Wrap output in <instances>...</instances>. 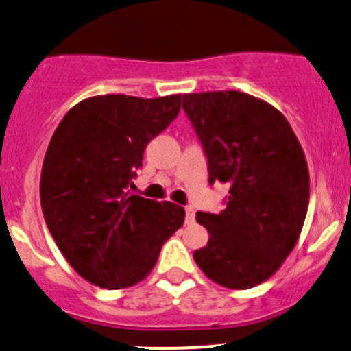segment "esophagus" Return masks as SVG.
<instances>
[{
  "label": "esophagus",
  "instance_id": "1",
  "mask_svg": "<svg viewBox=\"0 0 351 351\" xmlns=\"http://www.w3.org/2000/svg\"><path fill=\"white\" fill-rule=\"evenodd\" d=\"M184 210H186V223H188V224L195 223V208H193L191 205H188Z\"/></svg>",
  "mask_w": 351,
  "mask_h": 351
}]
</instances>
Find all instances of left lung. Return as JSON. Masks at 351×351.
<instances>
[{"label": "left lung", "instance_id": "1", "mask_svg": "<svg viewBox=\"0 0 351 351\" xmlns=\"http://www.w3.org/2000/svg\"><path fill=\"white\" fill-rule=\"evenodd\" d=\"M207 156L208 184L230 186L219 214L197 212L208 242L193 257L215 284L250 289L294 249L310 200L303 147L278 109L243 92L182 95Z\"/></svg>", "mask_w": 351, "mask_h": 351}]
</instances>
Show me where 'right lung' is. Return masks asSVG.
Returning a JSON list of instances; mask_svg holds the SVG:
<instances>
[{"label": "right lung", "mask_w": 351, "mask_h": 351, "mask_svg": "<svg viewBox=\"0 0 351 351\" xmlns=\"http://www.w3.org/2000/svg\"><path fill=\"white\" fill-rule=\"evenodd\" d=\"M181 95H97L67 111L41 170L45 221L76 273L104 289L139 284L184 208L130 195L151 139L176 120Z\"/></svg>", "instance_id": "right-lung-1"}]
</instances>
